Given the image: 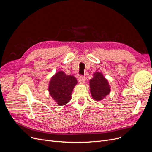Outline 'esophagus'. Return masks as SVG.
Here are the masks:
<instances>
[{
	"label": "esophagus",
	"instance_id": "1",
	"mask_svg": "<svg viewBox=\"0 0 152 152\" xmlns=\"http://www.w3.org/2000/svg\"><path fill=\"white\" fill-rule=\"evenodd\" d=\"M85 80H86V77L84 76H80L79 77V81L81 83H84L85 82Z\"/></svg>",
	"mask_w": 152,
	"mask_h": 152
}]
</instances>
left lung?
<instances>
[{
  "mask_svg": "<svg viewBox=\"0 0 152 152\" xmlns=\"http://www.w3.org/2000/svg\"><path fill=\"white\" fill-rule=\"evenodd\" d=\"M91 96L96 100H102L110 92L108 80L101 72H95L93 78L89 81Z\"/></svg>",
  "mask_w": 152,
  "mask_h": 152,
  "instance_id": "obj_1",
  "label": "left lung"
}]
</instances>
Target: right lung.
I'll return each instance as SVG.
<instances>
[{
	"label": "right lung",
	"instance_id": "right-lung-1",
	"mask_svg": "<svg viewBox=\"0 0 152 152\" xmlns=\"http://www.w3.org/2000/svg\"><path fill=\"white\" fill-rule=\"evenodd\" d=\"M77 80L72 75H66L62 71L52 77L49 84V92L53 99L59 105H65L71 100L73 87Z\"/></svg>",
	"mask_w": 152,
	"mask_h": 152
}]
</instances>
